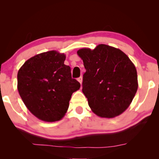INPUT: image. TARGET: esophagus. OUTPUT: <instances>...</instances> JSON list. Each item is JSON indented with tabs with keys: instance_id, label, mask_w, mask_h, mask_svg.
<instances>
[{
	"instance_id": "obj_1",
	"label": "esophagus",
	"mask_w": 159,
	"mask_h": 159,
	"mask_svg": "<svg viewBox=\"0 0 159 159\" xmlns=\"http://www.w3.org/2000/svg\"><path fill=\"white\" fill-rule=\"evenodd\" d=\"M78 81H79L80 84H82V82H83V78L80 76V77H79V78H78Z\"/></svg>"
}]
</instances>
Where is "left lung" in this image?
<instances>
[{
	"label": "left lung",
	"instance_id": "left-lung-1",
	"mask_svg": "<svg viewBox=\"0 0 159 159\" xmlns=\"http://www.w3.org/2000/svg\"><path fill=\"white\" fill-rule=\"evenodd\" d=\"M77 54L86 70L82 91L91 110L102 118L121 114L138 88L137 70L130 58L118 48L104 44L94 50L82 48Z\"/></svg>",
	"mask_w": 159,
	"mask_h": 159
}]
</instances>
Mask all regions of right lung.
Here are the masks:
<instances>
[{"instance_id": "obj_1", "label": "right lung", "mask_w": 159, "mask_h": 159, "mask_svg": "<svg viewBox=\"0 0 159 159\" xmlns=\"http://www.w3.org/2000/svg\"><path fill=\"white\" fill-rule=\"evenodd\" d=\"M66 55L48 51L26 60L17 73V90L32 114L46 122L61 120L80 84L64 64Z\"/></svg>"}]
</instances>
